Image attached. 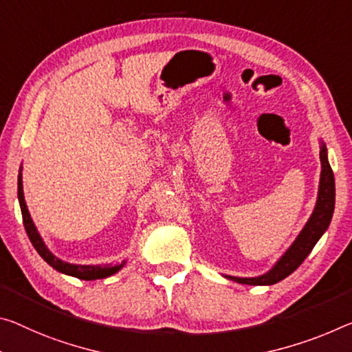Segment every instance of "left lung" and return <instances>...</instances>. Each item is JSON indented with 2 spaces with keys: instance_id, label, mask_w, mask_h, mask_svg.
Wrapping results in <instances>:
<instances>
[{
  "instance_id": "1",
  "label": "left lung",
  "mask_w": 352,
  "mask_h": 352,
  "mask_svg": "<svg viewBox=\"0 0 352 352\" xmlns=\"http://www.w3.org/2000/svg\"><path fill=\"white\" fill-rule=\"evenodd\" d=\"M321 160V178L320 189H318V199L314 213L310 219L307 221L305 227L300 230L298 238L289 246L282 258L271 267L263 276L258 277H233L226 276L230 280H235L244 285H274V283L283 280L292 272H294L300 266V263L307 258V255L315 248L318 239L322 236V233L327 230L331 224L333 208H336V180H333L332 167L327 160V148L321 142L320 150Z\"/></svg>"
}]
</instances>
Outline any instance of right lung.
Here are the masks:
<instances>
[{
	"mask_svg": "<svg viewBox=\"0 0 352 352\" xmlns=\"http://www.w3.org/2000/svg\"><path fill=\"white\" fill-rule=\"evenodd\" d=\"M19 202L21 208V216H23L25 230L31 239L32 246H34L38 255H41L50 266L54 267L56 271L63 272V274H67V276L81 278V280H97V278H104L116 274V272L125 265V261H122L120 265H103V266L102 265H72V263H67V261L56 258V256L50 252L48 248L45 246V243H43L41 235H38L34 222L31 219L30 211H28V206L25 204V196H23V183H21V167L19 174Z\"/></svg>",
	"mask_w": 352,
	"mask_h": 352,
	"instance_id": "add662e5",
	"label": "right lung"
}]
</instances>
